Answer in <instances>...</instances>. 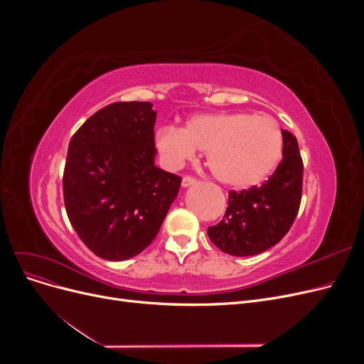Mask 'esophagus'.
<instances>
[{
    "instance_id": "esophagus-1",
    "label": "esophagus",
    "mask_w": 364,
    "mask_h": 364,
    "mask_svg": "<svg viewBox=\"0 0 364 364\" xmlns=\"http://www.w3.org/2000/svg\"><path fill=\"white\" fill-rule=\"evenodd\" d=\"M197 181L194 178H191V176H185V178L182 179V186L183 188H188V186L194 185Z\"/></svg>"
}]
</instances>
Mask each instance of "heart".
I'll return each instance as SVG.
<instances>
[{
	"instance_id": "b5f03b06",
	"label": "heart",
	"mask_w": 364,
	"mask_h": 364,
	"mask_svg": "<svg viewBox=\"0 0 364 364\" xmlns=\"http://www.w3.org/2000/svg\"><path fill=\"white\" fill-rule=\"evenodd\" d=\"M164 161L179 167L197 151H206L214 178L232 188H250L266 181L284 151L282 134L269 117L243 112L199 114L185 126H164L156 134Z\"/></svg>"
}]
</instances>
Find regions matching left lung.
I'll return each mask as SVG.
<instances>
[{
  "label": "left lung",
  "instance_id": "1",
  "mask_svg": "<svg viewBox=\"0 0 364 364\" xmlns=\"http://www.w3.org/2000/svg\"><path fill=\"white\" fill-rule=\"evenodd\" d=\"M282 161L270 179L250 190L229 193L222 222L208 228V237L232 257H252L270 249L289 232L299 211L304 165L296 136L281 130Z\"/></svg>",
  "mask_w": 364,
  "mask_h": 364
}]
</instances>
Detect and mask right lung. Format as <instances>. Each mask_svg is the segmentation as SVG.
I'll list each match as a JSON object with an SVG mask.
<instances>
[{
    "instance_id": "1",
    "label": "right lung",
    "mask_w": 364,
    "mask_h": 364,
    "mask_svg": "<svg viewBox=\"0 0 364 364\" xmlns=\"http://www.w3.org/2000/svg\"><path fill=\"white\" fill-rule=\"evenodd\" d=\"M155 121L149 102L112 103L70 141L65 208L77 235L103 259L144 250L178 197L182 179L155 165Z\"/></svg>"
}]
</instances>
